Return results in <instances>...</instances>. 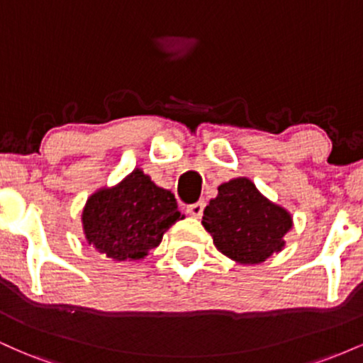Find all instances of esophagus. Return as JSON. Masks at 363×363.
I'll return each instance as SVG.
<instances>
[{
	"mask_svg": "<svg viewBox=\"0 0 363 363\" xmlns=\"http://www.w3.org/2000/svg\"><path fill=\"white\" fill-rule=\"evenodd\" d=\"M205 206H206V203L201 199V201H196V203H193V205H187L186 211L191 216H194V218H199V216L203 215V211H205Z\"/></svg>",
	"mask_w": 363,
	"mask_h": 363,
	"instance_id": "esophagus-1",
	"label": "esophagus"
}]
</instances>
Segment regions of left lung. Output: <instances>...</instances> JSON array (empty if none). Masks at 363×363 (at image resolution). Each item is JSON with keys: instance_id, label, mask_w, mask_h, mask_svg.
Returning a JSON list of instances; mask_svg holds the SVG:
<instances>
[{"instance_id": "8db88e82", "label": "left lung", "mask_w": 363, "mask_h": 363, "mask_svg": "<svg viewBox=\"0 0 363 363\" xmlns=\"http://www.w3.org/2000/svg\"><path fill=\"white\" fill-rule=\"evenodd\" d=\"M203 227L220 252L242 264H257L281 251L291 216L273 205L249 179H232L205 208Z\"/></svg>"}]
</instances>
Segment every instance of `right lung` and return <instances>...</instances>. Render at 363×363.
<instances>
[{
	"mask_svg": "<svg viewBox=\"0 0 363 363\" xmlns=\"http://www.w3.org/2000/svg\"><path fill=\"white\" fill-rule=\"evenodd\" d=\"M179 218L174 194L136 169L119 186L91 196L83 210V230L89 244L107 257L141 259Z\"/></svg>",
	"mask_w": 363,
	"mask_h": 363,
	"instance_id": "1",
	"label": "right lung"
}]
</instances>
